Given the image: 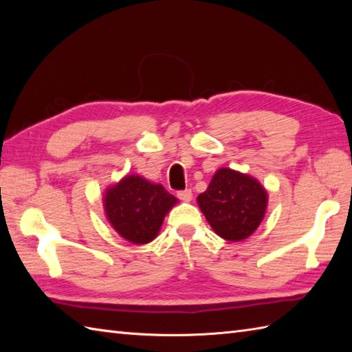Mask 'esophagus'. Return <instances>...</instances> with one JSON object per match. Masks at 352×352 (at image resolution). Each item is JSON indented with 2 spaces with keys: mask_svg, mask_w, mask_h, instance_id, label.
<instances>
[{
  "mask_svg": "<svg viewBox=\"0 0 352 352\" xmlns=\"http://www.w3.org/2000/svg\"><path fill=\"white\" fill-rule=\"evenodd\" d=\"M177 197L180 198L182 201H186V203H189V201L192 199V190H190V189L178 190V192H177Z\"/></svg>",
  "mask_w": 352,
  "mask_h": 352,
  "instance_id": "34e87169",
  "label": "esophagus"
}]
</instances>
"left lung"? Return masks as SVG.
Listing matches in <instances>:
<instances>
[{
  "mask_svg": "<svg viewBox=\"0 0 352 352\" xmlns=\"http://www.w3.org/2000/svg\"><path fill=\"white\" fill-rule=\"evenodd\" d=\"M198 204L214 233L230 242H241L251 236L263 219L267 193L250 175L219 169Z\"/></svg>",
  "mask_w": 352,
  "mask_h": 352,
  "instance_id": "left-lung-1",
  "label": "left lung"
}]
</instances>
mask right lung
Listing matches in <instances>:
<instances>
[{"instance_id": "obj_1", "label": "right lung", "mask_w": 352, "mask_h": 352, "mask_svg": "<svg viewBox=\"0 0 352 352\" xmlns=\"http://www.w3.org/2000/svg\"><path fill=\"white\" fill-rule=\"evenodd\" d=\"M177 198L139 175H129L110 188L104 197L106 216L119 234L131 243H148L159 233Z\"/></svg>"}]
</instances>
